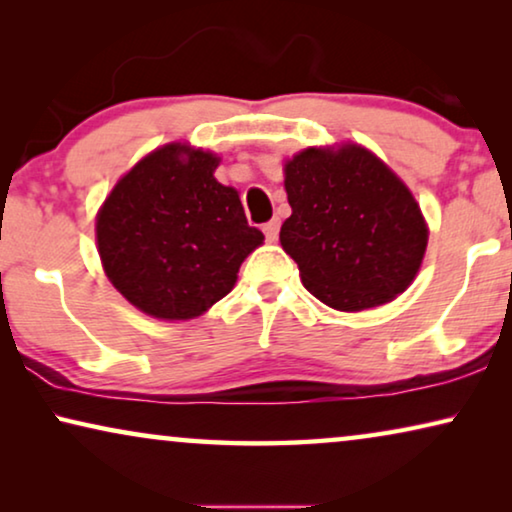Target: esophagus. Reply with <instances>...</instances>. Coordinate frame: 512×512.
<instances>
[{
  "instance_id": "obj_1",
  "label": "esophagus",
  "mask_w": 512,
  "mask_h": 512,
  "mask_svg": "<svg viewBox=\"0 0 512 512\" xmlns=\"http://www.w3.org/2000/svg\"><path fill=\"white\" fill-rule=\"evenodd\" d=\"M263 233H265V240L268 242H275L277 240V235H279V221L277 219H272V221H268L263 226Z\"/></svg>"
}]
</instances>
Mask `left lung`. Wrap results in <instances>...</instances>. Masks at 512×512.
<instances>
[{"mask_svg":"<svg viewBox=\"0 0 512 512\" xmlns=\"http://www.w3.org/2000/svg\"><path fill=\"white\" fill-rule=\"evenodd\" d=\"M291 216L279 242L305 289L340 312L394 300L422 265L429 228L410 188L356 144L286 160Z\"/></svg>","mask_w":512,"mask_h":512,"instance_id":"1","label":"left lung"}]
</instances>
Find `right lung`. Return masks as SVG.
<instances>
[{
	"instance_id": "obj_1",
	"label": "right lung",
	"mask_w": 512,
	"mask_h": 512,
	"mask_svg": "<svg viewBox=\"0 0 512 512\" xmlns=\"http://www.w3.org/2000/svg\"><path fill=\"white\" fill-rule=\"evenodd\" d=\"M219 158L165 144L139 160L97 214L109 282L156 319H195L230 293L263 244L235 188L214 179Z\"/></svg>"
}]
</instances>
